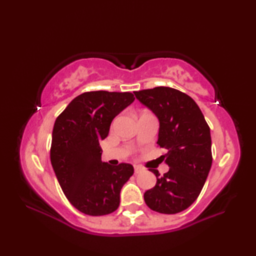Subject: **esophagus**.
<instances>
[{"instance_id": "34e87169", "label": "esophagus", "mask_w": 256, "mask_h": 256, "mask_svg": "<svg viewBox=\"0 0 256 256\" xmlns=\"http://www.w3.org/2000/svg\"><path fill=\"white\" fill-rule=\"evenodd\" d=\"M144 170V168L140 165H134V172L135 174H140Z\"/></svg>"}]
</instances>
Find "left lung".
I'll return each instance as SVG.
<instances>
[{
	"mask_svg": "<svg viewBox=\"0 0 256 256\" xmlns=\"http://www.w3.org/2000/svg\"><path fill=\"white\" fill-rule=\"evenodd\" d=\"M160 121L157 144L168 152L162 156L170 170L155 174V187L145 192L148 208L160 214H175L192 206L201 192L212 164L210 128L202 112L184 92L156 86L134 92Z\"/></svg>",
	"mask_w": 256,
	"mask_h": 256,
	"instance_id": "1",
	"label": "left lung"
}]
</instances>
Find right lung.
<instances>
[{
	"label": "right lung",
	"instance_id": "1",
	"mask_svg": "<svg viewBox=\"0 0 256 256\" xmlns=\"http://www.w3.org/2000/svg\"><path fill=\"white\" fill-rule=\"evenodd\" d=\"M135 100L131 92L91 91L78 96L56 118L50 162L69 202L89 216L112 214L120 206L131 164L102 162L100 142L112 120Z\"/></svg>",
	"mask_w": 256,
	"mask_h": 256
}]
</instances>
